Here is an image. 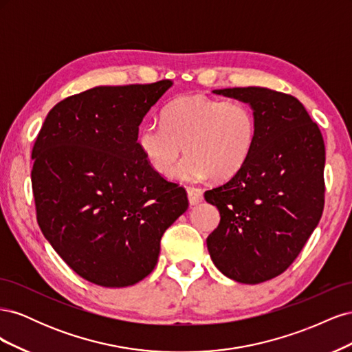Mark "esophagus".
<instances>
[{"instance_id": "obj_1", "label": "esophagus", "mask_w": 352, "mask_h": 352, "mask_svg": "<svg viewBox=\"0 0 352 352\" xmlns=\"http://www.w3.org/2000/svg\"><path fill=\"white\" fill-rule=\"evenodd\" d=\"M188 198H189V204L190 206H198L199 202H202V190L194 186L188 188Z\"/></svg>"}]
</instances>
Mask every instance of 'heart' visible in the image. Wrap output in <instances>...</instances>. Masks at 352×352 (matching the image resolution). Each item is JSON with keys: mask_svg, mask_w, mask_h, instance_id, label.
<instances>
[{"mask_svg": "<svg viewBox=\"0 0 352 352\" xmlns=\"http://www.w3.org/2000/svg\"><path fill=\"white\" fill-rule=\"evenodd\" d=\"M257 140V122L250 105L206 95H182L162 111V126L145 124L138 146L157 173L167 175L185 150L188 154L172 172L180 182L211 176L225 180L248 162Z\"/></svg>", "mask_w": 352, "mask_h": 352, "instance_id": "1", "label": "heart"}]
</instances>
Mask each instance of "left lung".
I'll use <instances>...</instances> for the list:
<instances>
[{"label":"left lung","instance_id":"left-lung-1","mask_svg":"<svg viewBox=\"0 0 352 352\" xmlns=\"http://www.w3.org/2000/svg\"><path fill=\"white\" fill-rule=\"evenodd\" d=\"M248 102L257 140L248 162L206 192L220 211L207 247L216 267L241 283H261L295 261L324 208V141L304 105L267 88L212 91Z\"/></svg>","mask_w":352,"mask_h":352}]
</instances>
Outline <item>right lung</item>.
Returning <instances> with one entry per match:
<instances>
[{
  "instance_id": "obj_1",
  "label": "right lung",
  "mask_w": 352,
  "mask_h": 352,
  "mask_svg": "<svg viewBox=\"0 0 352 352\" xmlns=\"http://www.w3.org/2000/svg\"><path fill=\"white\" fill-rule=\"evenodd\" d=\"M173 85L97 87L56 104L32 148L36 220L51 247L91 283L123 287L150 274L186 190L146 163L138 133Z\"/></svg>"
}]
</instances>
